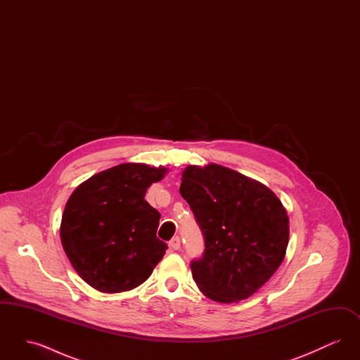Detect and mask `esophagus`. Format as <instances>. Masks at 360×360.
Here are the masks:
<instances>
[{
    "label": "esophagus",
    "mask_w": 360,
    "mask_h": 360,
    "mask_svg": "<svg viewBox=\"0 0 360 360\" xmlns=\"http://www.w3.org/2000/svg\"><path fill=\"white\" fill-rule=\"evenodd\" d=\"M169 245H170V248H172V250H179L181 248V239L178 236L172 238L170 240V243H169Z\"/></svg>",
    "instance_id": "1"
}]
</instances>
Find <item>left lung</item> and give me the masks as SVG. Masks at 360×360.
Returning a JSON list of instances; mask_svg holds the SVG:
<instances>
[{
    "instance_id": "1",
    "label": "left lung",
    "mask_w": 360,
    "mask_h": 360,
    "mask_svg": "<svg viewBox=\"0 0 360 360\" xmlns=\"http://www.w3.org/2000/svg\"><path fill=\"white\" fill-rule=\"evenodd\" d=\"M181 195L205 238V254L191 262L207 298L239 302L278 270L289 243V216L273 190L216 163L186 166Z\"/></svg>"
}]
</instances>
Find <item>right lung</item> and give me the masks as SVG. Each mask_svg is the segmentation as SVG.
I'll use <instances>...</instances> for the list:
<instances>
[{
  "label": "right lung",
  "mask_w": 360,
  "mask_h": 360,
  "mask_svg": "<svg viewBox=\"0 0 360 360\" xmlns=\"http://www.w3.org/2000/svg\"><path fill=\"white\" fill-rule=\"evenodd\" d=\"M167 172L122 163L94 174L70 195L60 240L71 266L93 289L132 290L166 254L167 244L156 238L160 214L144 195Z\"/></svg>",
  "instance_id": "1"
}]
</instances>
